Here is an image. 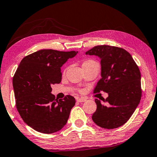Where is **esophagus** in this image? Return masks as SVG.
<instances>
[{"mask_svg": "<svg viewBox=\"0 0 157 157\" xmlns=\"http://www.w3.org/2000/svg\"><path fill=\"white\" fill-rule=\"evenodd\" d=\"M86 101V98H77V101L78 102H84Z\"/></svg>", "mask_w": 157, "mask_h": 157, "instance_id": "1", "label": "esophagus"}]
</instances>
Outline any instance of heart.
<instances>
[{
  "instance_id": "obj_1",
  "label": "heart",
  "mask_w": 157,
  "mask_h": 157,
  "mask_svg": "<svg viewBox=\"0 0 157 157\" xmlns=\"http://www.w3.org/2000/svg\"><path fill=\"white\" fill-rule=\"evenodd\" d=\"M90 63H96V62L94 61H92V60H88V61H85L84 63H83V65H86V64H90Z\"/></svg>"
}]
</instances>
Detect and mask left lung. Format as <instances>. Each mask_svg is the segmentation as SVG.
<instances>
[{
    "label": "left lung",
    "instance_id": "left-lung-1",
    "mask_svg": "<svg viewBox=\"0 0 157 157\" xmlns=\"http://www.w3.org/2000/svg\"><path fill=\"white\" fill-rule=\"evenodd\" d=\"M101 59V78L94 93L103 91L109 96L97 106L92 119L100 127L113 129L124 125L136 110L141 97V74L129 53L122 48L96 46L86 52Z\"/></svg>",
    "mask_w": 157,
    "mask_h": 157
}]
</instances>
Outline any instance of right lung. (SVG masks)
Masks as SVG:
<instances>
[{
	"instance_id": "right-lung-1",
	"label": "right lung",
	"mask_w": 157,
	"mask_h": 157,
	"mask_svg": "<svg viewBox=\"0 0 157 157\" xmlns=\"http://www.w3.org/2000/svg\"><path fill=\"white\" fill-rule=\"evenodd\" d=\"M77 53L43 49L21 61L13 78L16 106L23 121L34 130L52 134L67 123L76 101L70 95L58 100L51 94V85L61 83V67Z\"/></svg>"
}]
</instances>
